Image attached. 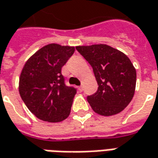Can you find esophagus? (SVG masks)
Segmentation results:
<instances>
[{
	"label": "esophagus",
	"instance_id": "obj_1",
	"mask_svg": "<svg viewBox=\"0 0 158 158\" xmlns=\"http://www.w3.org/2000/svg\"><path fill=\"white\" fill-rule=\"evenodd\" d=\"M83 90H84V89H83V86H82V85H80V86L79 87V92H82Z\"/></svg>",
	"mask_w": 158,
	"mask_h": 158
}]
</instances>
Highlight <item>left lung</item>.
Instances as JSON below:
<instances>
[{
	"mask_svg": "<svg viewBox=\"0 0 158 158\" xmlns=\"http://www.w3.org/2000/svg\"><path fill=\"white\" fill-rule=\"evenodd\" d=\"M76 49L92 67L98 90L87 97L92 110L110 116L120 113L132 101L136 70L125 54L106 44L77 46Z\"/></svg>",
	"mask_w": 158,
	"mask_h": 158,
	"instance_id": "1",
	"label": "left lung"
}]
</instances>
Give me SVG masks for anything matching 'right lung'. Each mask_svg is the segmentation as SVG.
Returning a JSON list of instances; mask_svg holds the SVG:
<instances>
[{
	"mask_svg": "<svg viewBox=\"0 0 158 158\" xmlns=\"http://www.w3.org/2000/svg\"><path fill=\"white\" fill-rule=\"evenodd\" d=\"M74 47L51 44L40 48L25 62L19 90L23 102L42 121L59 122L68 117L77 90L67 86L61 68Z\"/></svg>",
	"mask_w": 158,
	"mask_h": 158,
	"instance_id": "right-lung-1",
	"label": "right lung"
}]
</instances>
